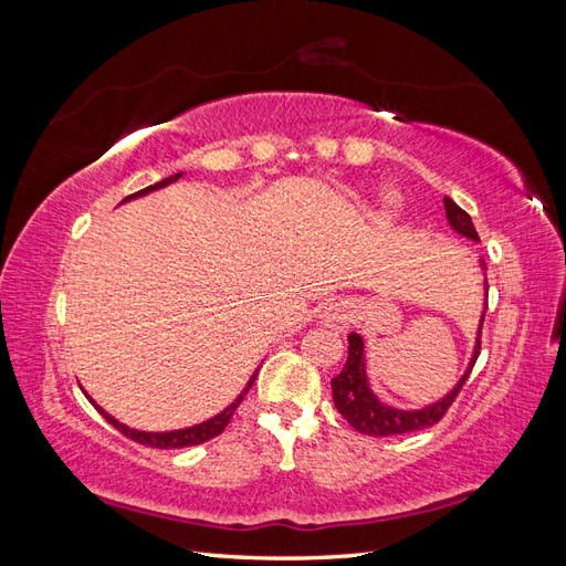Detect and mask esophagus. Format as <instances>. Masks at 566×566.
I'll list each match as a JSON object with an SVG mask.
<instances>
[{
	"label": "esophagus",
	"mask_w": 566,
	"mask_h": 566,
	"mask_svg": "<svg viewBox=\"0 0 566 566\" xmlns=\"http://www.w3.org/2000/svg\"><path fill=\"white\" fill-rule=\"evenodd\" d=\"M349 321H352V314H349V310H347V304L331 302V304L323 306L321 323L325 325V328H331V331H337V333H339V331L347 328Z\"/></svg>",
	"instance_id": "34e87169"
}]
</instances>
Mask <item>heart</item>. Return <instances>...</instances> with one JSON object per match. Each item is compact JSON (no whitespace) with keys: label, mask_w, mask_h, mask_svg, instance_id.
Wrapping results in <instances>:
<instances>
[{"label":"heart","mask_w":566,"mask_h":566,"mask_svg":"<svg viewBox=\"0 0 566 566\" xmlns=\"http://www.w3.org/2000/svg\"><path fill=\"white\" fill-rule=\"evenodd\" d=\"M387 210L389 212L397 210V198H394V196H387Z\"/></svg>","instance_id":"heart-1"}]
</instances>
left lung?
I'll list each match as a JSON object with an SVG mask.
<instances>
[{
  "mask_svg": "<svg viewBox=\"0 0 566 566\" xmlns=\"http://www.w3.org/2000/svg\"><path fill=\"white\" fill-rule=\"evenodd\" d=\"M443 208H447V217H449V224L453 231L470 238V241H479V233L472 224V217L465 210L458 208V205L449 196L443 198ZM486 293H489V283H486ZM482 325H484V314H482V323H479L476 345H474V352L470 358V366H468L465 375L460 378V382L441 401L424 406L420 410H399V408H391V406H385L378 401V397L370 391L368 380H366L364 339H361V335L349 333L347 364H345V368H342L337 378L331 380L335 408L339 410L342 418H345L354 427L356 432L368 434V437L408 434V432L427 430V427L437 424L443 416H447V410L455 401L462 385H465L470 378V373H472L474 361L479 356V349H482Z\"/></svg>",
  "mask_w": 566,
  "mask_h": 566,
  "instance_id": "left-lung-1",
  "label": "left lung"
}]
</instances>
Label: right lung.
Segmentation results:
<instances>
[{"label":"right lung","mask_w":566,"mask_h":566,"mask_svg":"<svg viewBox=\"0 0 566 566\" xmlns=\"http://www.w3.org/2000/svg\"><path fill=\"white\" fill-rule=\"evenodd\" d=\"M179 177H181V172H179V175H175V177H167V179L158 181L156 186H148V188H144V191H139V193H132V196H127L125 200L146 196L148 191H156V188H163V186H167V184H172V181H177ZM125 200H123V202H125ZM254 378H256V375H252V380L248 382V387H245V391L241 394V397H238L229 408L221 410L219 416L210 418L208 422H200V424L186 427V430H175V432H139V430H129L127 424L117 422L113 416H108V413H106L104 408L96 406L92 399H90V401L94 403V408L98 410V413L104 416V418L115 427L117 432H123V434H125V437H129L132 441H136V443H144V447H150V449H184V447H198V443H202V441H210V439H214L217 434L224 432V427L231 422V418H233V413H235V408L241 406V401H243V397L248 394V389L252 387Z\"/></svg>","instance_id":"obj_1"}]
</instances>
